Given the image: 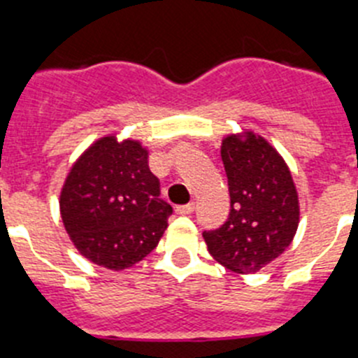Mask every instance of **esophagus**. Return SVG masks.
Masks as SVG:
<instances>
[{
  "mask_svg": "<svg viewBox=\"0 0 358 358\" xmlns=\"http://www.w3.org/2000/svg\"><path fill=\"white\" fill-rule=\"evenodd\" d=\"M176 212H178V214H192V212H194V203L180 205V207H176Z\"/></svg>",
  "mask_w": 358,
  "mask_h": 358,
  "instance_id": "esophagus-1",
  "label": "esophagus"
}]
</instances>
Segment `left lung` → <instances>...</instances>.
<instances>
[{
    "mask_svg": "<svg viewBox=\"0 0 358 358\" xmlns=\"http://www.w3.org/2000/svg\"><path fill=\"white\" fill-rule=\"evenodd\" d=\"M221 159L230 214L221 228L203 231V239L221 266L250 275L282 255L294 239L298 192L282 155L253 131L227 135Z\"/></svg>",
    "mask_w": 358,
    "mask_h": 358,
    "instance_id": "obj_1",
    "label": "left lung"
}]
</instances>
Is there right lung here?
<instances>
[{
  "label": "right lung",
  "mask_w": 358,
  "mask_h": 358,
  "mask_svg": "<svg viewBox=\"0 0 358 358\" xmlns=\"http://www.w3.org/2000/svg\"><path fill=\"white\" fill-rule=\"evenodd\" d=\"M60 215L80 255L123 271L155 250L173 207L160 199V182L148 150L134 139L101 137L83 151L60 191Z\"/></svg>",
  "instance_id": "obj_1"
}]
</instances>
